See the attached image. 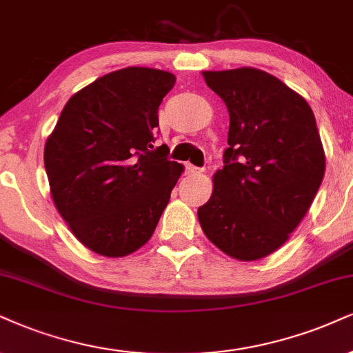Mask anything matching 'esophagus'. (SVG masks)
Instances as JSON below:
<instances>
[{
  "label": "esophagus",
  "mask_w": 353,
  "mask_h": 353,
  "mask_svg": "<svg viewBox=\"0 0 353 353\" xmlns=\"http://www.w3.org/2000/svg\"><path fill=\"white\" fill-rule=\"evenodd\" d=\"M204 172V168H199V167H194V165H191V163H186V173H203Z\"/></svg>",
  "instance_id": "esophagus-1"
}]
</instances>
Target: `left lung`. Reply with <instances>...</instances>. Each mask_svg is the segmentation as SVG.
I'll return each mask as SVG.
<instances>
[{
    "instance_id": "1",
    "label": "left lung",
    "mask_w": 353,
    "mask_h": 353,
    "mask_svg": "<svg viewBox=\"0 0 353 353\" xmlns=\"http://www.w3.org/2000/svg\"><path fill=\"white\" fill-rule=\"evenodd\" d=\"M229 111L224 167L198 210L203 232L237 260H259L288 241L323 183L325 157L306 99L276 77L243 67L203 72Z\"/></svg>"
}]
</instances>
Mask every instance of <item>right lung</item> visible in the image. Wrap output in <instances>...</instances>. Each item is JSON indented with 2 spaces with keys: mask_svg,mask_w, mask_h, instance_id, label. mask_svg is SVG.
Segmentation results:
<instances>
[{
  "mask_svg": "<svg viewBox=\"0 0 353 353\" xmlns=\"http://www.w3.org/2000/svg\"><path fill=\"white\" fill-rule=\"evenodd\" d=\"M175 75L111 72L68 99L43 149L57 211L104 256L132 254L154 234L183 167L154 147L159 106Z\"/></svg>",
  "mask_w": 353,
  "mask_h": 353,
  "instance_id": "add662e5",
  "label": "right lung"
}]
</instances>
